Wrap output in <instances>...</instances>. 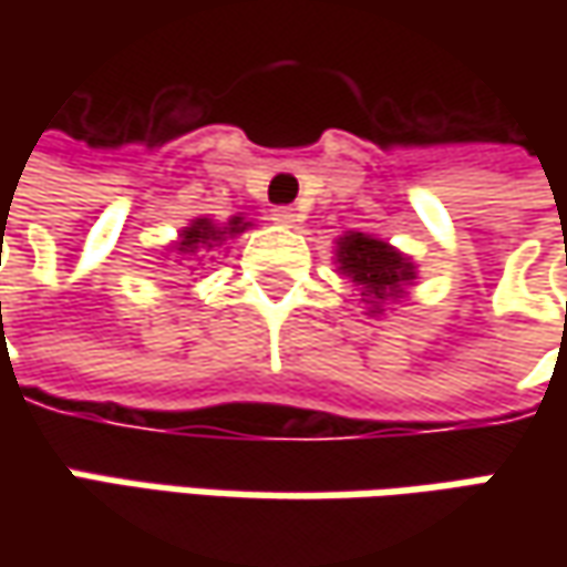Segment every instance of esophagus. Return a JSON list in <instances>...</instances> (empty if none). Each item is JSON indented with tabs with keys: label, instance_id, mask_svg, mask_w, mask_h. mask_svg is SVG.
I'll return each instance as SVG.
<instances>
[{
	"label": "esophagus",
	"instance_id": "34e87169",
	"mask_svg": "<svg viewBox=\"0 0 567 567\" xmlns=\"http://www.w3.org/2000/svg\"><path fill=\"white\" fill-rule=\"evenodd\" d=\"M271 220L274 224H280V227H293L296 220H299V214H296L293 207H274L271 210Z\"/></svg>",
	"mask_w": 567,
	"mask_h": 567
}]
</instances>
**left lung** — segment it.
<instances>
[{"instance_id": "left-lung-1", "label": "left lung", "mask_w": 567, "mask_h": 567, "mask_svg": "<svg viewBox=\"0 0 567 567\" xmlns=\"http://www.w3.org/2000/svg\"><path fill=\"white\" fill-rule=\"evenodd\" d=\"M338 246L340 271L362 284V296H372L381 302L384 296L403 293V284L413 280V265L381 239H372L365 233H350Z\"/></svg>"}]
</instances>
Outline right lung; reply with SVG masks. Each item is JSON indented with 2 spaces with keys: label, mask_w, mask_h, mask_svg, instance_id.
I'll return each mask as SVG.
<instances>
[{
  "label": "right lung",
  "mask_w": 567,
  "mask_h": 567,
  "mask_svg": "<svg viewBox=\"0 0 567 567\" xmlns=\"http://www.w3.org/2000/svg\"><path fill=\"white\" fill-rule=\"evenodd\" d=\"M249 227V224H243V217H233L229 220V227H214L207 217H198L192 227L183 229V239H179V255H192V251L198 249V246H214V243H220L224 236H233V233H243V229Z\"/></svg>",
  "instance_id": "add662e5"
}]
</instances>
